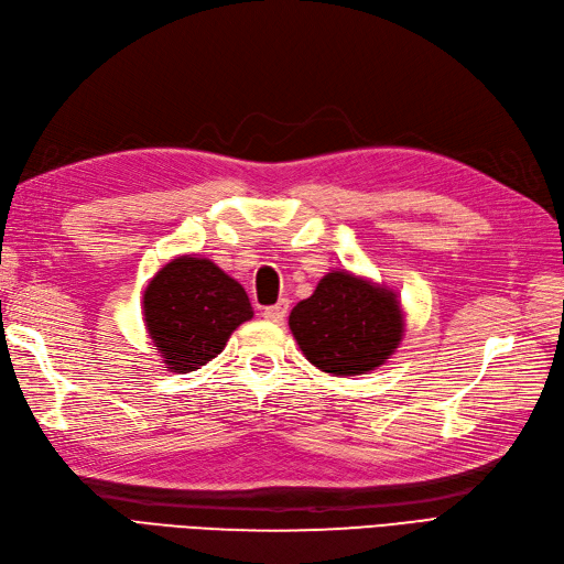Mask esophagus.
<instances>
[{"label":"esophagus","mask_w":564,"mask_h":564,"mask_svg":"<svg viewBox=\"0 0 564 564\" xmlns=\"http://www.w3.org/2000/svg\"><path fill=\"white\" fill-rule=\"evenodd\" d=\"M286 311H290V302H286V299H282V302H278L274 306L262 308V318L272 321V323H282L284 316H286Z\"/></svg>","instance_id":"1"}]
</instances>
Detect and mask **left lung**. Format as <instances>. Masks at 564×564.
Segmentation results:
<instances>
[{"instance_id":"8db88e82","label":"left lung","mask_w":564,"mask_h":564,"mask_svg":"<svg viewBox=\"0 0 564 564\" xmlns=\"http://www.w3.org/2000/svg\"><path fill=\"white\" fill-rule=\"evenodd\" d=\"M290 328L311 365L335 377L381 367L403 337L395 294L349 272H328L290 314Z\"/></svg>"}]
</instances>
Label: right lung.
<instances>
[{
  "label": "right lung",
  "instance_id": "add662e5",
  "mask_svg": "<svg viewBox=\"0 0 564 564\" xmlns=\"http://www.w3.org/2000/svg\"><path fill=\"white\" fill-rule=\"evenodd\" d=\"M253 316L243 286L207 258L181 256L144 292V323L171 371H195L215 359L229 335Z\"/></svg>",
  "mask_w": 564,
  "mask_h": 564
}]
</instances>
